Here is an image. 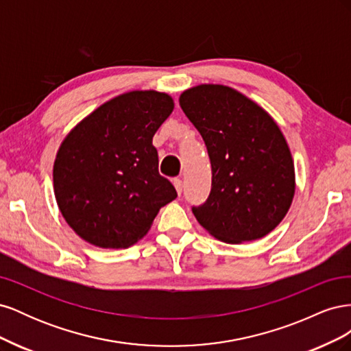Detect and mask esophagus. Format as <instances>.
Segmentation results:
<instances>
[{"label":"esophagus","mask_w":351,"mask_h":351,"mask_svg":"<svg viewBox=\"0 0 351 351\" xmlns=\"http://www.w3.org/2000/svg\"><path fill=\"white\" fill-rule=\"evenodd\" d=\"M173 184H174L176 190H177V193L182 195V190H183V182H182V180H180V178H174V180H173Z\"/></svg>","instance_id":"34e87169"}]
</instances>
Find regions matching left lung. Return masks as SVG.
Segmentation results:
<instances>
[{
  "label": "left lung",
  "mask_w": 351,
  "mask_h": 351,
  "mask_svg": "<svg viewBox=\"0 0 351 351\" xmlns=\"http://www.w3.org/2000/svg\"><path fill=\"white\" fill-rule=\"evenodd\" d=\"M178 101L210 159L209 197L192 209L199 224L230 244L269 234L295 192L293 156L278 124L261 105L224 84H199Z\"/></svg>",
  "instance_id": "left-lung-1"
}]
</instances>
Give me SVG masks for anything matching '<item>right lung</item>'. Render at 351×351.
<instances>
[{
  "mask_svg": "<svg viewBox=\"0 0 351 351\" xmlns=\"http://www.w3.org/2000/svg\"><path fill=\"white\" fill-rule=\"evenodd\" d=\"M173 110L165 92H125L84 117L61 142L52 169L54 195L61 215L84 241L129 247L177 197L158 171L152 145Z\"/></svg>",
  "mask_w": 351,
  "mask_h": 351,
  "instance_id": "add662e5",
  "label": "right lung"
}]
</instances>
